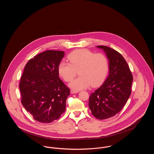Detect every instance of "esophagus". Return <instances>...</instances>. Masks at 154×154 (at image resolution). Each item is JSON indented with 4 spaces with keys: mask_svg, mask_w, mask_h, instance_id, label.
I'll return each mask as SVG.
<instances>
[{
    "mask_svg": "<svg viewBox=\"0 0 154 154\" xmlns=\"http://www.w3.org/2000/svg\"><path fill=\"white\" fill-rule=\"evenodd\" d=\"M70 92H71V94H76V93L79 92V91H78L74 90V89H72V90L70 91Z\"/></svg>",
    "mask_w": 154,
    "mask_h": 154,
    "instance_id": "34e87169",
    "label": "esophagus"
}]
</instances>
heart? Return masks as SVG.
Returning a JSON list of instances; mask_svg holds the SVG:
<instances>
[{
  "mask_svg": "<svg viewBox=\"0 0 154 154\" xmlns=\"http://www.w3.org/2000/svg\"><path fill=\"white\" fill-rule=\"evenodd\" d=\"M70 62H61L58 66V73L66 81L72 80L77 71L80 75L69 84L74 90L79 91L87 88L90 85L96 87L99 85L109 70V60L101 53L95 54L86 49L72 52L68 56Z\"/></svg>",
  "mask_w": 154,
  "mask_h": 154,
  "instance_id": "b5f03b06",
  "label": "heart"
}]
</instances>
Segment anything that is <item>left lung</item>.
I'll return each mask as SVG.
<instances>
[{"mask_svg": "<svg viewBox=\"0 0 154 154\" xmlns=\"http://www.w3.org/2000/svg\"><path fill=\"white\" fill-rule=\"evenodd\" d=\"M109 60V75L102 85L92 93L89 107L99 119L114 117L122 109L131 94L133 75L126 61L116 50L104 45L97 46Z\"/></svg>", "mask_w": 154, "mask_h": 154, "instance_id": "8db88e82", "label": "left lung"}]
</instances>
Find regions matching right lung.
<instances>
[{"label":"right lung","mask_w":154,"mask_h":154,"mask_svg":"<svg viewBox=\"0 0 154 154\" xmlns=\"http://www.w3.org/2000/svg\"><path fill=\"white\" fill-rule=\"evenodd\" d=\"M64 51L47 50L30 59L25 66L19 87L21 103L39 122L48 124L66 110L70 89L59 79V64Z\"/></svg>","instance_id":"1"}]
</instances>
